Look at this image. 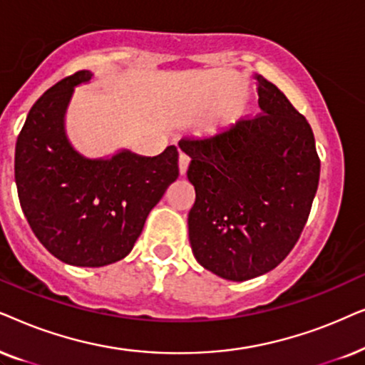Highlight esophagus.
<instances>
[{
	"mask_svg": "<svg viewBox=\"0 0 365 365\" xmlns=\"http://www.w3.org/2000/svg\"><path fill=\"white\" fill-rule=\"evenodd\" d=\"M188 163H190V157H188L187 153L180 152V157H178V168H180V175H185L187 170H188Z\"/></svg>",
	"mask_w": 365,
	"mask_h": 365,
	"instance_id": "esophagus-1",
	"label": "esophagus"
}]
</instances>
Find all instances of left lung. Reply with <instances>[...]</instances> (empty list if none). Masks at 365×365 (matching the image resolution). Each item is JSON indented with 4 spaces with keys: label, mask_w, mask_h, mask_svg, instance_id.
<instances>
[{
    "label": "left lung",
    "mask_w": 365,
    "mask_h": 365,
    "mask_svg": "<svg viewBox=\"0 0 365 365\" xmlns=\"http://www.w3.org/2000/svg\"><path fill=\"white\" fill-rule=\"evenodd\" d=\"M262 113L205 140H180L195 187L188 239L203 269L244 282L275 269L297 244L319 187L309 121L254 75Z\"/></svg>",
    "instance_id": "left-lung-1"
}]
</instances>
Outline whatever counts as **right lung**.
I'll list each match as a JSON object with an SVG mask.
<instances>
[{
  "label": "right lung",
  "instance_id": "right-lung-1",
  "mask_svg": "<svg viewBox=\"0 0 365 365\" xmlns=\"http://www.w3.org/2000/svg\"><path fill=\"white\" fill-rule=\"evenodd\" d=\"M83 70L58 81L31 106L14 150L21 210L36 239L58 260L105 267L125 259L152 208L178 178V150L157 157L130 150L86 158L66 137L65 116Z\"/></svg>",
  "mask_w": 365,
  "mask_h": 365
}]
</instances>
